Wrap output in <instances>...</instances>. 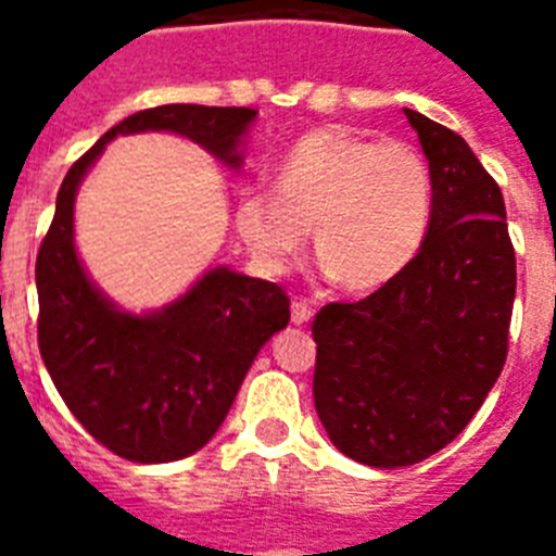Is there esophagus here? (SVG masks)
Instances as JSON below:
<instances>
[{
    "label": "esophagus",
    "mask_w": 556,
    "mask_h": 556,
    "mask_svg": "<svg viewBox=\"0 0 556 556\" xmlns=\"http://www.w3.org/2000/svg\"><path fill=\"white\" fill-rule=\"evenodd\" d=\"M312 306L306 301H292V323L294 326H306L312 320Z\"/></svg>",
    "instance_id": "34e87169"
}]
</instances>
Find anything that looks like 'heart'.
Returning a JSON list of instances; mask_svg holds the SVG:
<instances>
[{
    "label": "heart",
    "instance_id": "1",
    "mask_svg": "<svg viewBox=\"0 0 556 556\" xmlns=\"http://www.w3.org/2000/svg\"><path fill=\"white\" fill-rule=\"evenodd\" d=\"M275 191H248L236 228L269 273L306 248L348 292H372L417 262L434 219V178L415 147L320 127L294 141Z\"/></svg>",
    "mask_w": 556,
    "mask_h": 556
}]
</instances>
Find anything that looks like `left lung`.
<instances>
[{"label": "left lung", "instance_id": "1", "mask_svg": "<svg viewBox=\"0 0 556 556\" xmlns=\"http://www.w3.org/2000/svg\"><path fill=\"white\" fill-rule=\"evenodd\" d=\"M434 178L417 262L358 303L314 317V409L370 468L429 459L470 424L507 358L515 250L501 189L468 141L404 108Z\"/></svg>", "mask_w": 556, "mask_h": 556}]
</instances>
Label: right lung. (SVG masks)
Wrapping results in <instances>:
<instances>
[{"label":"right lung","mask_w":556,"mask_h":556,"mask_svg":"<svg viewBox=\"0 0 556 556\" xmlns=\"http://www.w3.org/2000/svg\"><path fill=\"white\" fill-rule=\"evenodd\" d=\"M255 113L208 105L132 113L75 161L58 191L36 262L38 348L72 415L122 459L161 465L203 448L253 358L287 328L289 298L278 283L214 267L166 306L127 312L88 278L77 255V189L108 141L150 130L184 136L239 172Z\"/></svg>","instance_id":"add662e5"}]
</instances>
